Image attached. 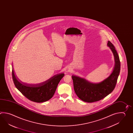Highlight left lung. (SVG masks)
<instances>
[{"mask_svg": "<svg viewBox=\"0 0 133 133\" xmlns=\"http://www.w3.org/2000/svg\"><path fill=\"white\" fill-rule=\"evenodd\" d=\"M108 46L113 52L115 60L113 71L108 78L99 83H92L79 77L72 76L76 95L84 102L91 103L101 100L112 92L116 87L120 71V62L115 46L109 41Z\"/></svg>", "mask_w": 133, "mask_h": 133, "instance_id": "obj_1", "label": "left lung"}]
</instances>
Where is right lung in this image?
I'll use <instances>...</instances> for the list:
<instances>
[{"label": "right lung", "instance_id": "obj_1", "mask_svg": "<svg viewBox=\"0 0 133 133\" xmlns=\"http://www.w3.org/2000/svg\"><path fill=\"white\" fill-rule=\"evenodd\" d=\"M12 74L14 84L17 90L28 99L37 103L51 99L54 95L59 82L64 76V73H61L40 84L30 85L18 81L14 74L13 70Z\"/></svg>", "mask_w": 133, "mask_h": 133}]
</instances>
